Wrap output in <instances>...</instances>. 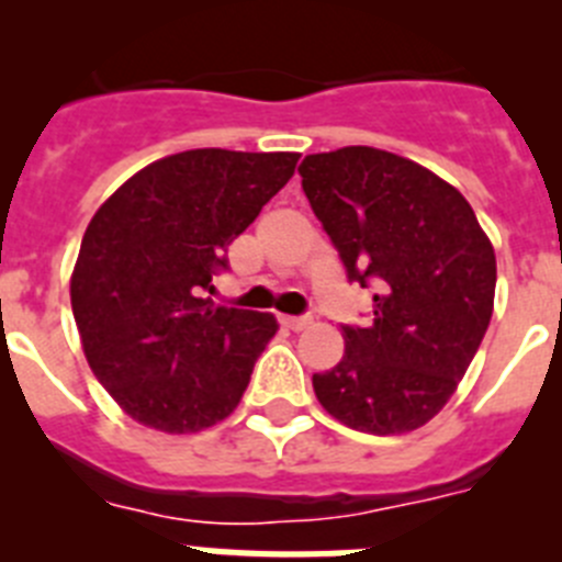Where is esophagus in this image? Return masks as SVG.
<instances>
[{
	"instance_id": "obj_1",
	"label": "esophagus",
	"mask_w": 562,
	"mask_h": 562,
	"mask_svg": "<svg viewBox=\"0 0 562 562\" xmlns=\"http://www.w3.org/2000/svg\"><path fill=\"white\" fill-rule=\"evenodd\" d=\"M310 324H312L310 317H292V315L281 317V326H286V329H292V331H304Z\"/></svg>"
}]
</instances>
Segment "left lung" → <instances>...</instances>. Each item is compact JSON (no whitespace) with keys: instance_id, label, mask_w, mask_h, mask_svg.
I'll use <instances>...</instances> for the list:
<instances>
[{"instance_id":"left-lung-1","label":"left lung","mask_w":562,"mask_h":562,"mask_svg":"<svg viewBox=\"0 0 562 562\" xmlns=\"http://www.w3.org/2000/svg\"><path fill=\"white\" fill-rule=\"evenodd\" d=\"M301 186L346 272L371 284V326H342L312 376L346 428L396 436L434 419L473 362L495 304V250L470 202L419 162L371 146L306 154Z\"/></svg>"}]
</instances>
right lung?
Segmentation results:
<instances>
[{
	"label": "right lung",
	"mask_w": 562,
	"mask_h": 562,
	"mask_svg": "<svg viewBox=\"0 0 562 562\" xmlns=\"http://www.w3.org/2000/svg\"><path fill=\"white\" fill-rule=\"evenodd\" d=\"M295 166V151L191 148L140 168L95 211L69 301L89 369L134 422L200 434L236 411L278 321L205 292Z\"/></svg>",
	"instance_id": "right-lung-1"
}]
</instances>
